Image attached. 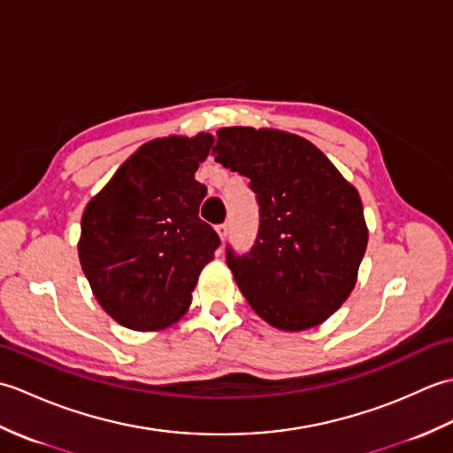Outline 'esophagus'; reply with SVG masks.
<instances>
[{"mask_svg": "<svg viewBox=\"0 0 453 453\" xmlns=\"http://www.w3.org/2000/svg\"><path fill=\"white\" fill-rule=\"evenodd\" d=\"M216 232H218V235H219L221 242H226V239H227V234H229V227H227V224H219V226L216 227Z\"/></svg>", "mask_w": 453, "mask_h": 453, "instance_id": "34e87169", "label": "esophagus"}]
</instances>
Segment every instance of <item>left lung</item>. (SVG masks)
<instances>
[{"mask_svg": "<svg viewBox=\"0 0 453 453\" xmlns=\"http://www.w3.org/2000/svg\"><path fill=\"white\" fill-rule=\"evenodd\" d=\"M216 161L251 179L261 206L253 251H227L253 311L280 331H305L349 300L368 247L358 190L325 153L276 128L218 130Z\"/></svg>", "mask_w": 453, "mask_h": 453, "instance_id": "left-lung-1", "label": "left lung"}]
</instances>
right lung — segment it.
Masks as SVG:
<instances>
[{"label": "right lung", "instance_id": "right-lung-1", "mask_svg": "<svg viewBox=\"0 0 453 453\" xmlns=\"http://www.w3.org/2000/svg\"><path fill=\"white\" fill-rule=\"evenodd\" d=\"M214 136L150 140L122 163L81 216L78 255L95 300L132 331H163L188 311L198 276L219 245L198 218L195 179Z\"/></svg>", "mask_w": 453, "mask_h": 453}]
</instances>
